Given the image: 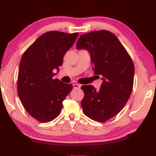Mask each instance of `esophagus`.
Returning <instances> with one entry per match:
<instances>
[{
	"label": "esophagus",
	"instance_id": "1",
	"mask_svg": "<svg viewBox=\"0 0 156 156\" xmlns=\"http://www.w3.org/2000/svg\"><path fill=\"white\" fill-rule=\"evenodd\" d=\"M73 87L74 88V89H80L81 85L80 84H78V83H73Z\"/></svg>",
	"mask_w": 156,
	"mask_h": 156
}]
</instances>
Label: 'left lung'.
<instances>
[{
  "label": "left lung",
  "instance_id": "1",
  "mask_svg": "<svg viewBox=\"0 0 156 156\" xmlns=\"http://www.w3.org/2000/svg\"><path fill=\"white\" fill-rule=\"evenodd\" d=\"M76 49L89 51L94 74L103 80L97 91L92 85L81 87L84 93L81 102L83 112L94 120L105 122L120 112L132 93L134 74L132 58L115 35L106 30L82 35Z\"/></svg>",
  "mask_w": 156,
  "mask_h": 156
}]
</instances>
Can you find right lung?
Here are the masks:
<instances>
[{"instance_id":"1","label":"right lung","mask_w":156,"mask_h":156,"mask_svg":"<svg viewBox=\"0 0 156 156\" xmlns=\"http://www.w3.org/2000/svg\"><path fill=\"white\" fill-rule=\"evenodd\" d=\"M78 35L48 31L38 38L22 55L17 78L18 96L27 112L41 122H48L59 115L62 101L73 89V84L53 79V69L58 72L65 54Z\"/></svg>"}]
</instances>
